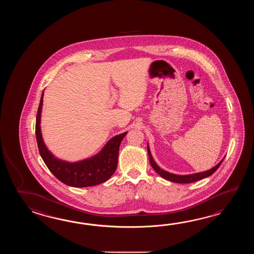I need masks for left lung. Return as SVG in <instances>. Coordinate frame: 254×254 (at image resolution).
I'll list each match as a JSON object with an SVG mask.
<instances>
[{
    "label": "left lung",
    "mask_w": 254,
    "mask_h": 254,
    "mask_svg": "<svg viewBox=\"0 0 254 254\" xmlns=\"http://www.w3.org/2000/svg\"><path fill=\"white\" fill-rule=\"evenodd\" d=\"M147 151H148V155H149V158H150V162H151V167L154 169V171H155L160 176H162V178L166 179L168 181L173 182V183H176V184H190V183H194V182H197V181L201 180V179L209 177V176H211L212 173H215L216 171H217V169L220 167L221 162H223V160H224V158H223L221 162H219L217 165H215L213 168H211V170L206 171V172L192 173V174H189V175H177V174L168 173V172L162 170V169H161V168L157 165L156 162H154L153 158L151 156V151H150L149 145H148V148H147Z\"/></svg>",
    "instance_id": "1"
}]
</instances>
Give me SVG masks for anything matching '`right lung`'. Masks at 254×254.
Instances as JSON below:
<instances>
[{"label":"right lung","mask_w":254,"mask_h":254,"mask_svg":"<svg viewBox=\"0 0 254 254\" xmlns=\"http://www.w3.org/2000/svg\"><path fill=\"white\" fill-rule=\"evenodd\" d=\"M43 102V92L37 112L35 134L39 152L49 170L62 183L71 187H90L106 182L116 171L120 144L127 131L114 136L102 151L91 158L76 162L59 160L54 156L43 142L40 126Z\"/></svg>","instance_id":"obj_1"}]
</instances>
